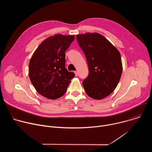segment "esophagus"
<instances>
[{
    "mask_svg": "<svg viewBox=\"0 0 152 152\" xmlns=\"http://www.w3.org/2000/svg\"><path fill=\"white\" fill-rule=\"evenodd\" d=\"M75 76H78V72H77V71H76V72H75Z\"/></svg>",
    "mask_w": 152,
    "mask_h": 152,
    "instance_id": "34e87169",
    "label": "esophagus"
}]
</instances>
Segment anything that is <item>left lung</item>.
Returning a JSON list of instances; mask_svg holds the SVG:
<instances>
[{
	"mask_svg": "<svg viewBox=\"0 0 152 152\" xmlns=\"http://www.w3.org/2000/svg\"><path fill=\"white\" fill-rule=\"evenodd\" d=\"M76 38L87 61L89 74L82 82L88 96L100 100L115 89L122 74L121 55L102 35L94 32L78 34Z\"/></svg>",
	"mask_w": 152,
	"mask_h": 152,
	"instance_id": "1",
	"label": "left lung"
}]
</instances>
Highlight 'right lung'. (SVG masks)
Here are the masks:
<instances>
[{
  "instance_id": "obj_1",
  "label": "right lung",
  "mask_w": 152,
  "mask_h": 152,
  "mask_svg": "<svg viewBox=\"0 0 152 152\" xmlns=\"http://www.w3.org/2000/svg\"><path fill=\"white\" fill-rule=\"evenodd\" d=\"M74 35L59 34L43 41L33 53L29 64V76L37 91L49 99L62 96L75 74L65 67V52Z\"/></svg>"
}]
</instances>
